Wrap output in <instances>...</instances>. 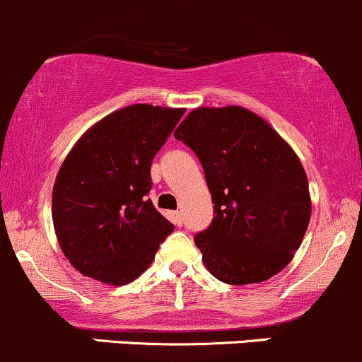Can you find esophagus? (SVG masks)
I'll use <instances>...</instances> for the list:
<instances>
[{
    "label": "esophagus",
    "mask_w": 362,
    "mask_h": 362,
    "mask_svg": "<svg viewBox=\"0 0 362 362\" xmlns=\"http://www.w3.org/2000/svg\"><path fill=\"white\" fill-rule=\"evenodd\" d=\"M173 219H174V223H176L177 226H181V225H182V214H181L180 211L173 212Z\"/></svg>",
    "instance_id": "obj_1"
}]
</instances>
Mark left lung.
Returning <instances> with one entry per match:
<instances>
[{
  "mask_svg": "<svg viewBox=\"0 0 362 362\" xmlns=\"http://www.w3.org/2000/svg\"><path fill=\"white\" fill-rule=\"evenodd\" d=\"M174 137L199 156L214 204L211 225L195 235L207 270L233 286L279 274L300 247L312 212L293 148L240 106L197 107Z\"/></svg>",
  "mask_w": 362,
  "mask_h": 362,
  "instance_id": "8db88e82",
  "label": "left lung"
}]
</instances>
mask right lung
Masks as SVG:
<instances>
[{
	"instance_id": "obj_1",
	"label": "right lung",
	"mask_w": 362,
	"mask_h": 362,
	"mask_svg": "<svg viewBox=\"0 0 362 362\" xmlns=\"http://www.w3.org/2000/svg\"><path fill=\"white\" fill-rule=\"evenodd\" d=\"M185 110L132 104L78 139L59 169L52 218L59 245L80 274L111 286L139 277L174 225L156 211L151 162Z\"/></svg>"
}]
</instances>
